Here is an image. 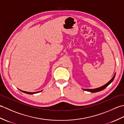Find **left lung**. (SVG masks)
<instances>
[{"mask_svg": "<svg viewBox=\"0 0 124 124\" xmlns=\"http://www.w3.org/2000/svg\"><path fill=\"white\" fill-rule=\"evenodd\" d=\"M115 77V75L114 76V77H113L110 80L108 83H107L106 84H105L104 85L102 86V87H99V88H95V89H84V91H88V92H91V93H96V92H100V91H102L103 89H104L106 88L109 85H110V84L112 82V81L114 80Z\"/></svg>", "mask_w": 124, "mask_h": 124, "instance_id": "1", "label": "left lung"}]
</instances>
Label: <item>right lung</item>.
Segmentation results:
<instances>
[{"instance_id":"1","label":"right lung","mask_w":124,"mask_h":124,"mask_svg":"<svg viewBox=\"0 0 124 124\" xmlns=\"http://www.w3.org/2000/svg\"><path fill=\"white\" fill-rule=\"evenodd\" d=\"M21 92H23V93H26V94H35V93H39V92H41V91H40V92H25V91H21L20 90Z\"/></svg>"}]
</instances>
